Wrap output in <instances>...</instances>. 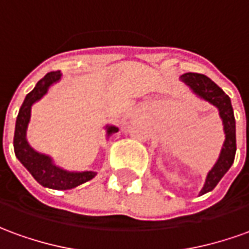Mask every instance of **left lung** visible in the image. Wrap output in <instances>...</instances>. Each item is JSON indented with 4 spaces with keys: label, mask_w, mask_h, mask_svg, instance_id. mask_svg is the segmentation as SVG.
Wrapping results in <instances>:
<instances>
[{
    "label": "left lung",
    "mask_w": 249,
    "mask_h": 249,
    "mask_svg": "<svg viewBox=\"0 0 249 249\" xmlns=\"http://www.w3.org/2000/svg\"><path fill=\"white\" fill-rule=\"evenodd\" d=\"M181 80L199 97L218 108L219 116L222 118L225 130V143L221 150L218 161L207 175L205 187L200 191V195H203L212 191L218 184L219 180L222 179V176L228 172V169L232 167L236 154V121L233 115L231 97L209 77L199 73H186L181 75Z\"/></svg>",
    "instance_id": "8db88e82"
}]
</instances>
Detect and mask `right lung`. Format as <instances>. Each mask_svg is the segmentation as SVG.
<instances>
[{
  "label": "right lung",
  "mask_w": 249,
  "mask_h": 249,
  "mask_svg": "<svg viewBox=\"0 0 249 249\" xmlns=\"http://www.w3.org/2000/svg\"><path fill=\"white\" fill-rule=\"evenodd\" d=\"M61 78V71H50L43 77L40 81L36 84V87L25 96L21 108L18 111L16 119V128H15V138H13V146L15 154L18 160L21 161L24 167L30 171V174L35 178V180L42 184L43 187H49L54 190H70L80 186L82 183L93 179L96 172H68L61 168L55 167L50 157L35 152L28 145L25 133L28 127V122L31 118V106L43 95H46L47 89L51 84H54ZM118 127L109 126L107 130L108 134L116 133Z\"/></svg>",
  "instance_id": "1"
}]
</instances>
